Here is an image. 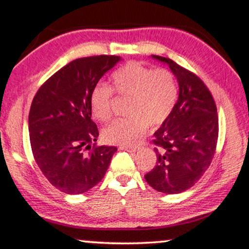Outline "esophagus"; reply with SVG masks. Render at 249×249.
Segmentation results:
<instances>
[{"instance_id":"esophagus-1","label":"esophagus","mask_w":249,"mask_h":249,"mask_svg":"<svg viewBox=\"0 0 249 249\" xmlns=\"http://www.w3.org/2000/svg\"><path fill=\"white\" fill-rule=\"evenodd\" d=\"M120 149H123V150H127V151H130V152H136V151H138L139 147H138V146H135V147H130V146H120Z\"/></svg>"}]
</instances>
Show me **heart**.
I'll list each match as a JSON object with an SVG mask.
<instances>
[{
  "instance_id": "heart-1",
  "label": "heart",
  "mask_w": 249,
  "mask_h": 249,
  "mask_svg": "<svg viewBox=\"0 0 249 249\" xmlns=\"http://www.w3.org/2000/svg\"><path fill=\"white\" fill-rule=\"evenodd\" d=\"M112 89L97 85L89 97L92 114L100 122L112 117V100L114 93L129 98L126 114L105 126L102 137L106 143L133 145L145 135L147 125L157 127L168 120L173 113L177 98L175 75L165 68H152L137 61L125 64L112 74Z\"/></svg>"
}]
</instances>
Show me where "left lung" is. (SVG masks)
<instances>
[{
  "mask_svg": "<svg viewBox=\"0 0 249 249\" xmlns=\"http://www.w3.org/2000/svg\"><path fill=\"white\" fill-rule=\"evenodd\" d=\"M169 65L179 86L173 113L155 132L156 166L145 176L155 190L179 194L203 176L216 151L218 117L216 104L195 73L169 58L152 55Z\"/></svg>",
  "mask_w": 249,
  "mask_h": 249,
  "instance_id": "obj_1",
  "label": "left lung"
}]
</instances>
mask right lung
<instances>
[{"instance_id": "obj_1", "label": "right lung", "mask_w": 249, "mask_h": 249, "mask_svg": "<svg viewBox=\"0 0 249 249\" xmlns=\"http://www.w3.org/2000/svg\"><path fill=\"white\" fill-rule=\"evenodd\" d=\"M120 60L117 55L75 59L37 89L28 117L34 160L53 187L86 193L103 179L116 146H98L89 97L98 81Z\"/></svg>"}]
</instances>
